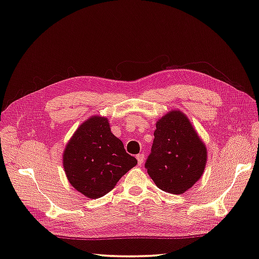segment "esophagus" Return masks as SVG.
I'll use <instances>...</instances> for the list:
<instances>
[{
	"label": "esophagus",
	"mask_w": 259,
	"mask_h": 259,
	"mask_svg": "<svg viewBox=\"0 0 259 259\" xmlns=\"http://www.w3.org/2000/svg\"><path fill=\"white\" fill-rule=\"evenodd\" d=\"M136 157H137L138 164H139V165H142V164L144 163V160H145V155H144V154H138V155L136 156Z\"/></svg>",
	"instance_id": "1"
}]
</instances>
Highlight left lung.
Wrapping results in <instances>:
<instances>
[{
	"label": "left lung",
	"mask_w": 259,
	"mask_h": 259,
	"mask_svg": "<svg viewBox=\"0 0 259 259\" xmlns=\"http://www.w3.org/2000/svg\"><path fill=\"white\" fill-rule=\"evenodd\" d=\"M207 163V148L190 120L170 111L156 122L145 168L160 190L182 194L199 181Z\"/></svg>",
	"instance_id": "1"
}]
</instances>
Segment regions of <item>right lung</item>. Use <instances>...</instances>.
<instances>
[{
    "mask_svg": "<svg viewBox=\"0 0 259 259\" xmlns=\"http://www.w3.org/2000/svg\"><path fill=\"white\" fill-rule=\"evenodd\" d=\"M136 164L137 160L112 134L108 119L98 115L78 126L63 155L69 184L89 199L107 194Z\"/></svg>",
    "mask_w": 259,
    "mask_h": 259,
    "instance_id": "right-lung-1",
    "label": "right lung"
}]
</instances>
